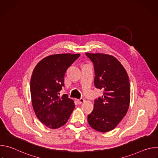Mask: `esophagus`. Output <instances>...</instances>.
I'll use <instances>...</instances> for the list:
<instances>
[{
    "instance_id": "esophagus-1",
    "label": "esophagus",
    "mask_w": 158,
    "mask_h": 158,
    "mask_svg": "<svg viewBox=\"0 0 158 158\" xmlns=\"http://www.w3.org/2000/svg\"><path fill=\"white\" fill-rule=\"evenodd\" d=\"M84 101H85V99H84L83 98H81L77 99V102H78L79 104H81V103H82L83 102H84Z\"/></svg>"
}]
</instances>
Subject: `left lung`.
I'll return each instance as SVG.
<instances>
[{"mask_svg": "<svg viewBox=\"0 0 158 158\" xmlns=\"http://www.w3.org/2000/svg\"><path fill=\"white\" fill-rule=\"evenodd\" d=\"M94 64L96 88L103 95L94 101V109L88 115L89 125L99 132L114 129L126 114L130 102L127 74L114 57L104 54L86 53Z\"/></svg>", "mask_w": 158, "mask_h": 158, "instance_id": "obj_1", "label": "left lung"}]
</instances>
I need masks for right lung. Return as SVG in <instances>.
<instances>
[{
    "mask_svg": "<svg viewBox=\"0 0 158 158\" xmlns=\"http://www.w3.org/2000/svg\"><path fill=\"white\" fill-rule=\"evenodd\" d=\"M79 54L52 55L35 66L31 80L32 106L40 121L47 127L57 129L69 119L75 105L66 94L60 96L64 87V76Z\"/></svg>",
    "mask_w": 158,
    "mask_h": 158,
    "instance_id": "obj_1",
    "label": "right lung"
}]
</instances>
